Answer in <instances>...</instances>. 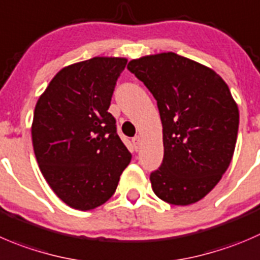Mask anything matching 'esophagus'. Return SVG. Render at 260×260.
<instances>
[{
    "instance_id": "34e87169",
    "label": "esophagus",
    "mask_w": 260,
    "mask_h": 260,
    "mask_svg": "<svg viewBox=\"0 0 260 260\" xmlns=\"http://www.w3.org/2000/svg\"><path fill=\"white\" fill-rule=\"evenodd\" d=\"M141 141H142V138H141V136H136V137L133 138V140H132V142H133V145L136 146V148H138V147H140V145H141Z\"/></svg>"
}]
</instances>
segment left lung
Here are the masks:
<instances>
[{"label": "left lung", "instance_id": "left-lung-1", "mask_svg": "<svg viewBox=\"0 0 260 260\" xmlns=\"http://www.w3.org/2000/svg\"><path fill=\"white\" fill-rule=\"evenodd\" d=\"M127 69L157 102L164 160L150 175L153 193L175 206L206 197L233 158L238 104L213 70L176 53L132 59Z\"/></svg>", "mask_w": 260, "mask_h": 260}]
</instances>
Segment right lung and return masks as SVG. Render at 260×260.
Segmentation results:
<instances>
[{
  "label": "right lung",
  "mask_w": 260,
  "mask_h": 260,
  "mask_svg": "<svg viewBox=\"0 0 260 260\" xmlns=\"http://www.w3.org/2000/svg\"><path fill=\"white\" fill-rule=\"evenodd\" d=\"M125 58L94 57L60 70L38 99L32 147L43 176L70 207L104 205L131 162L110 107Z\"/></svg>",
  "instance_id": "right-lung-1"
}]
</instances>
